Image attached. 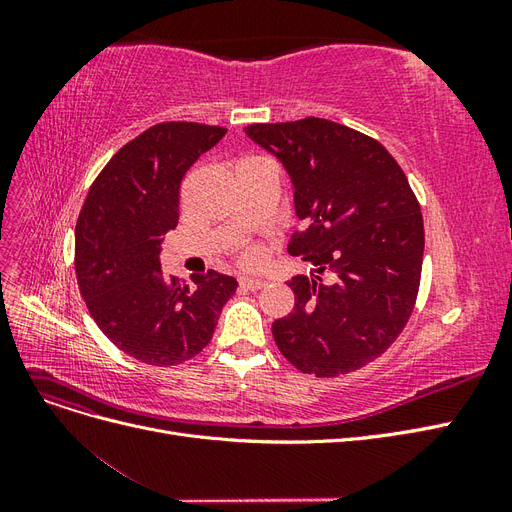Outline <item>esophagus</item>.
Segmentation results:
<instances>
[{"label": "esophagus", "instance_id": "obj_1", "mask_svg": "<svg viewBox=\"0 0 512 512\" xmlns=\"http://www.w3.org/2000/svg\"><path fill=\"white\" fill-rule=\"evenodd\" d=\"M239 286L245 288V290H260V288L267 286V282L260 280V277H241Z\"/></svg>", "mask_w": 512, "mask_h": 512}]
</instances>
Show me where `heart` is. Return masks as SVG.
<instances>
[{
    "label": "heart",
    "instance_id": "heart-1",
    "mask_svg": "<svg viewBox=\"0 0 512 512\" xmlns=\"http://www.w3.org/2000/svg\"><path fill=\"white\" fill-rule=\"evenodd\" d=\"M239 260L243 262V265H258V262L262 260V250L258 245H243L241 252H239Z\"/></svg>",
    "mask_w": 512,
    "mask_h": 512
}]
</instances>
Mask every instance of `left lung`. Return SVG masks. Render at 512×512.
<instances>
[{
    "instance_id": "obj_1",
    "label": "left lung",
    "mask_w": 512,
    "mask_h": 512,
    "mask_svg": "<svg viewBox=\"0 0 512 512\" xmlns=\"http://www.w3.org/2000/svg\"><path fill=\"white\" fill-rule=\"evenodd\" d=\"M245 134L282 162L307 228L288 254L318 267L292 277V312L273 339L303 374L361 369L404 331L421 284L425 230L404 170L376 138L307 117L252 123Z\"/></svg>"
}]
</instances>
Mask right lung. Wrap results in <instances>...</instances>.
<instances>
[{
  "instance_id": "1",
  "label": "right lung",
  "mask_w": 512,
  "mask_h": 512,
  "mask_svg": "<svg viewBox=\"0 0 512 512\" xmlns=\"http://www.w3.org/2000/svg\"><path fill=\"white\" fill-rule=\"evenodd\" d=\"M224 134L194 121L151 126L108 160L76 220L74 269L89 314L145 365L190 361L237 290L235 277L218 271L188 284L160 265L164 235L179 222L181 179Z\"/></svg>"
}]
</instances>
